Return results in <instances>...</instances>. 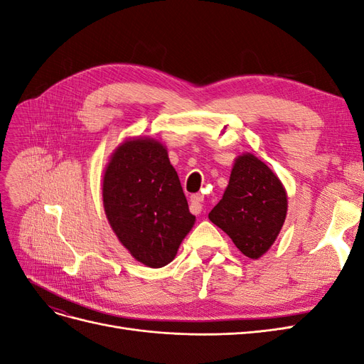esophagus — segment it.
Returning a JSON list of instances; mask_svg holds the SVG:
<instances>
[{
  "mask_svg": "<svg viewBox=\"0 0 364 364\" xmlns=\"http://www.w3.org/2000/svg\"><path fill=\"white\" fill-rule=\"evenodd\" d=\"M191 213L193 214H200L203 209V196L202 194H194L191 196Z\"/></svg>",
  "mask_w": 364,
  "mask_h": 364,
  "instance_id": "esophagus-1",
  "label": "esophagus"
}]
</instances>
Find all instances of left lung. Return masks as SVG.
<instances>
[{
	"label": "left lung",
	"instance_id": "8db88e82",
	"mask_svg": "<svg viewBox=\"0 0 364 364\" xmlns=\"http://www.w3.org/2000/svg\"><path fill=\"white\" fill-rule=\"evenodd\" d=\"M287 215V194L278 176L250 153L238 156L228 188L209 220L257 259L274 243Z\"/></svg>",
	"mask_w": 364,
	"mask_h": 364
}]
</instances>
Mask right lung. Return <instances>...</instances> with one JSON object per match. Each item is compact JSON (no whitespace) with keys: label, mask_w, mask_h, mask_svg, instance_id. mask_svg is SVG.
Instances as JSON below:
<instances>
[{"label":"right lung","mask_w":364,"mask_h":364,"mask_svg":"<svg viewBox=\"0 0 364 364\" xmlns=\"http://www.w3.org/2000/svg\"><path fill=\"white\" fill-rule=\"evenodd\" d=\"M106 217L132 257L147 267L167 266L196 217L167 150L153 139H127L103 178Z\"/></svg>","instance_id":"add662e5"}]
</instances>
